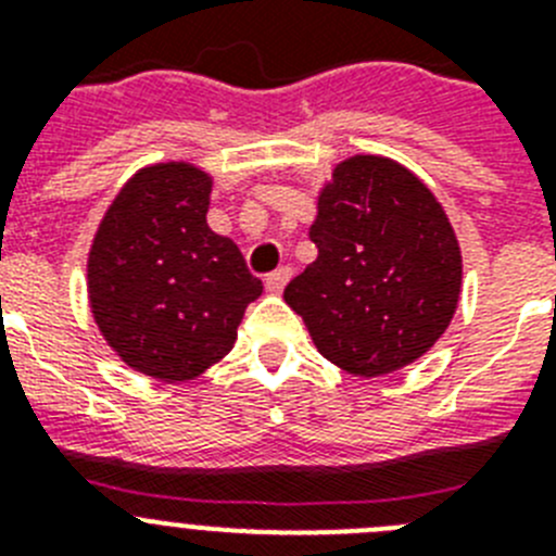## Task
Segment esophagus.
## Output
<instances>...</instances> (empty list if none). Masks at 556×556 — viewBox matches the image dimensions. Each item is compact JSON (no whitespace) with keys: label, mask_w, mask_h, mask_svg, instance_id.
Returning a JSON list of instances; mask_svg holds the SVG:
<instances>
[{"label":"esophagus","mask_w":556,"mask_h":556,"mask_svg":"<svg viewBox=\"0 0 556 556\" xmlns=\"http://www.w3.org/2000/svg\"><path fill=\"white\" fill-rule=\"evenodd\" d=\"M289 278H292V269L289 267H278L275 273L267 275V281H264V287H267L269 294H281L283 287L289 283Z\"/></svg>","instance_id":"esophagus-1"}]
</instances>
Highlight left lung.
I'll return each instance as SVG.
<instances>
[{
  "mask_svg": "<svg viewBox=\"0 0 556 556\" xmlns=\"http://www.w3.org/2000/svg\"><path fill=\"white\" fill-rule=\"evenodd\" d=\"M317 258L287 289L314 348L345 372L387 376L434 348L462 294V250L434 191L404 164L358 152L317 191Z\"/></svg>",
  "mask_w": 556,
  "mask_h": 556,
  "instance_id": "obj_1",
  "label": "left lung"
}]
</instances>
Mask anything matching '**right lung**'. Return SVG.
<instances>
[{"label": "right lung", "mask_w": 556, "mask_h": 556, "mask_svg": "<svg viewBox=\"0 0 556 556\" xmlns=\"http://www.w3.org/2000/svg\"><path fill=\"white\" fill-rule=\"evenodd\" d=\"M214 178L191 161L141 166L111 200L86 262L97 331L130 370L184 384L230 353L262 281L208 228Z\"/></svg>", "instance_id": "1"}]
</instances>
